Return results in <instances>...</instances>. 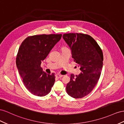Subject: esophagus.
<instances>
[{"label": "esophagus", "mask_w": 124, "mask_h": 124, "mask_svg": "<svg viewBox=\"0 0 124 124\" xmlns=\"http://www.w3.org/2000/svg\"><path fill=\"white\" fill-rule=\"evenodd\" d=\"M55 76H56V77H57V78H60L62 77L63 76H62V75H59V74H56Z\"/></svg>", "instance_id": "1"}]
</instances>
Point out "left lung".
<instances>
[{"label":"left lung","mask_w":124,"mask_h":124,"mask_svg":"<svg viewBox=\"0 0 124 124\" xmlns=\"http://www.w3.org/2000/svg\"><path fill=\"white\" fill-rule=\"evenodd\" d=\"M63 39L71 51L72 57L81 72L70 75L66 86L68 94L73 98H82L91 92L96 85L103 67L102 49L91 36L82 33H67Z\"/></svg>","instance_id":"left-lung-1"}]
</instances>
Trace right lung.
<instances>
[{
  "label": "right lung",
  "mask_w": 124,
  "mask_h": 124,
  "mask_svg": "<svg viewBox=\"0 0 124 124\" xmlns=\"http://www.w3.org/2000/svg\"><path fill=\"white\" fill-rule=\"evenodd\" d=\"M62 36L42 34L29 36L20 46L16 58V67L23 84L33 95H46L54 84V73L47 74L43 71L41 64Z\"/></svg>",
  "instance_id": "right-lung-1"
}]
</instances>
